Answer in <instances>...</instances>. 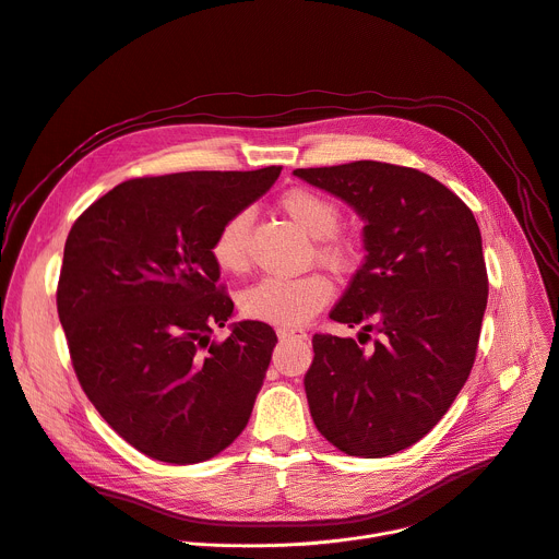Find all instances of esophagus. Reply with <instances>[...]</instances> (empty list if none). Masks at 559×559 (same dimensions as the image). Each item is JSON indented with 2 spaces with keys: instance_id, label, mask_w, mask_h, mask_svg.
I'll return each instance as SVG.
<instances>
[{
  "instance_id": "esophagus-1",
  "label": "esophagus",
  "mask_w": 559,
  "mask_h": 559,
  "mask_svg": "<svg viewBox=\"0 0 559 559\" xmlns=\"http://www.w3.org/2000/svg\"><path fill=\"white\" fill-rule=\"evenodd\" d=\"M276 334H278L281 341H306V338H308L306 332L296 330V328H278Z\"/></svg>"
}]
</instances>
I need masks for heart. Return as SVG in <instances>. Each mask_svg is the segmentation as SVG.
<instances>
[{
    "instance_id": "b5f03b06",
    "label": "heart",
    "mask_w": 559,
    "mask_h": 559,
    "mask_svg": "<svg viewBox=\"0 0 559 559\" xmlns=\"http://www.w3.org/2000/svg\"><path fill=\"white\" fill-rule=\"evenodd\" d=\"M281 212L302 231L317 238V259L334 270L349 272L364 257V242L357 234L338 229L341 210L336 202L321 191L294 187L278 198ZM251 212L240 210L223 221L214 234L210 253L214 263L227 274H242L249 265ZM334 296L328 276L312 272L294 278L267 276L247 287L240 296V310L251 321L281 328H298L319 314Z\"/></svg>"
}]
</instances>
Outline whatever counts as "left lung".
Segmentation results:
<instances>
[{"instance_id":"8db88e82","label":"left lung","mask_w":559,"mask_h":559,"mask_svg":"<svg viewBox=\"0 0 559 559\" xmlns=\"http://www.w3.org/2000/svg\"><path fill=\"white\" fill-rule=\"evenodd\" d=\"M294 174L366 221V263L330 319L380 334L372 348L314 334V426L349 456L394 454L439 424L473 370L488 300L479 225L419 169L357 160Z\"/></svg>"}]
</instances>
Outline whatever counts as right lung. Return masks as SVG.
<instances>
[{
    "label": "right lung",
    "instance_id": "right-lung-1",
    "mask_svg": "<svg viewBox=\"0 0 559 559\" xmlns=\"http://www.w3.org/2000/svg\"><path fill=\"white\" fill-rule=\"evenodd\" d=\"M281 167L131 178L73 223L58 314L78 381L135 450L167 464L223 452L247 426L276 332L240 321L210 247L225 218L261 198Z\"/></svg>",
    "mask_w": 559,
    "mask_h": 559
}]
</instances>
